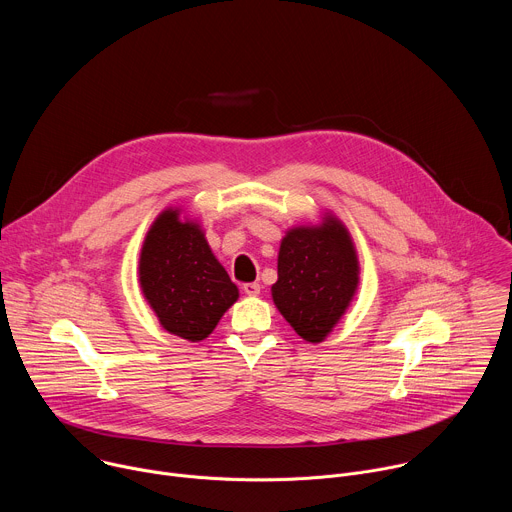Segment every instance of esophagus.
Wrapping results in <instances>:
<instances>
[{"mask_svg": "<svg viewBox=\"0 0 512 512\" xmlns=\"http://www.w3.org/2000/svg\"><path fill=\"white\" fill-rule=\"evenodd\" d=\"M243 291H245L247 296H259L261 285H259V283H255V281H253V283H245V285H243Z\"/></svg>", "mask_w": 512, "mask_h": 512, "instance_id": "1", "label": "esophagus"}]
</instances>
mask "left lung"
I'll list each match as a JSON object with an SVG mask.
<instances>
[{
    "instance_id": "8db88e82",
    "label": "left lung",
    "mask_w": 512,
    "mask_h": 512,
    "mask_svg": "<svg viewBox=\"0 0 512 512\" xmlns=\"http://www.w3.org/2000/svg\"><path fill=\"white\" fill-rule=\"evenodd\" d=\"M358 287L352 239L334 216L320 227L287 231L277 257L271 296L304 340L322 342L350 306Z\"/></svg>"
}]
</instances>
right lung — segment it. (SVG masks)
I'll return each mask as SVG.
<instances>
[{
	"mask_svg": "<svg viewBox=\"0 0 512 512\" xmlns=\"http://www.w3.org/2000/svg\"><path fill=\"white\" fill-rule=\"evenodd\" d=\"M139 283L160 324L184 340H204L237 302L239 289L212 255L196 223L164 210L145 235Z\"/></svg>",
	"mask_w": 512,
	"mask_h": 512,
	"instance_id": "add662e5",
	"label": "right lung"
}]
</instances>
